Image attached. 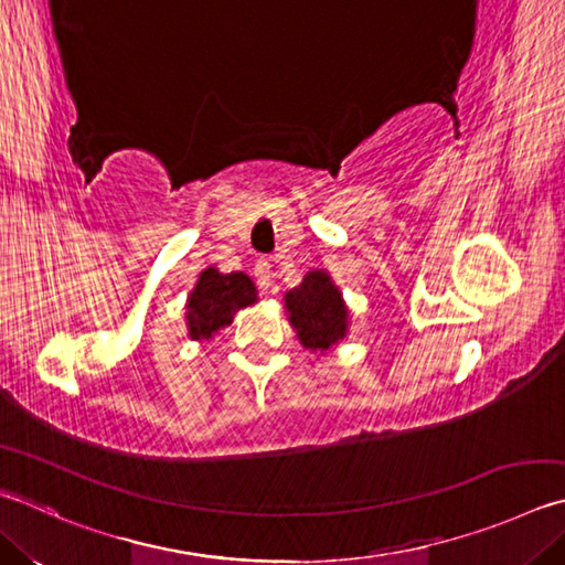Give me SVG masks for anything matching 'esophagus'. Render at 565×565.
Masks as SVG:
<instances>
[{
    "label": "esophagus",
    "mask_w": 565,
    "mask_h": 565,
    "mask_svg": "<svg viewBox=\"0 0 565 565\" xmlns=\"http://www.w3.org/2000/svg\"><path fill=\"white\" fill-rule=\"evenodd\" d=\"M254 279H256V286H259L264 294L271 289V266H269V262H256Z\"/></svg>",
    "instance_id": "34e87169"
}]
</instances>
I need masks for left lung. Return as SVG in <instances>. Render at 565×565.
<instances>
[{
	"label": "left lung",
	"mask_w": 565,
	"mask_h": 565,
	"mask_svg": "<svg viewBox=\"0 0 565 565\" xmlns=\"http://www.w3.org/2000/svg\"><path fill=\"white\" fill-rule=\"evenodd\" d=\"M289 321L309 351H331L348 333V309L338 286L326 271H309L284 296Z\"/></svg>",
	"instance_id": "obj_1"
}]
</instances>
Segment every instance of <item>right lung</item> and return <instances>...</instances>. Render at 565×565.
I'll return each instance as SVG.
<instances>
[{
	"mask_svg": "<svg viewBox=\"0 0 565 565\" xmlns=\"http://www.w3.org/2000/svg\"><path fill=\"white\" fill-rule=\"evenodd\" d=\"M256 301V286L244 271L220 274L207 266L188 299V331L192 341L210 338L232 323L234 313Z\"/></svg>",
	"mask_w": 565,
	"mask_h": 565,
	"instance_id": "1",
	"label": "right lung"
}]
</instances>
